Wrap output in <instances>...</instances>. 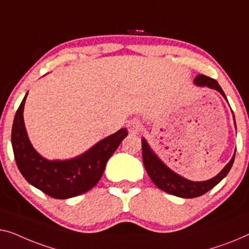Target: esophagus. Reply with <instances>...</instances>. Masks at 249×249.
Returning a JSON list of instances; mask_svg holds the SVG:
<instances>
[{
	"mask_svg": "<svg viewBox=\"0 0 249 249\" xmlns=\"http://www.w3.org/2000/svg\"><path fill=\"white\" fill-rule=\"evenodd\" d=\"M127 129L131 134H136V133H139L141 129H142V124H141V122L139 120L134 118V120L128 122Z\"/></svg>",
	"mask_w": 249,
	"mask_h": 249,
	"instance_id": "34e87169",
	"label": "esophagus"
}]
</instances>
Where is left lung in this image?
Listing matches in <instances>:
<instances>
[{
    "mask_svg": "<svg viewBox=\"0 0 249 249\" xmlns=\"http://www.w3.org/2000/svg\"><path fill=\"white\" fill-rule=\"evenodd\" d=\"M195 84L196 86H207L211 89H216L217 91H219L224 96L226 101H227L224 90L219 86V84L214 79H213V78L207 77L205 75H198L195 78ZM142 157L144 166H145V170L148 177H150V179L152 180V182L157 185L159 189L166 192V194L180 196V198H196V196L205 195L206 192L211 190L214 185H217L227 176L228 172L231 171L233 161H235V153H233L231 160L229 161V163H227V165L216 177L210 180L196 182V181L185 179V178L173 172L171 169H169L158 158V155L152 151V148L147 144L145 139H142Z\"/></svg>",
    "mask_w": 249,
    "mask_h": 249,
    "instance_id": "8db88e82",
    "label": "left lung"
}]
</instances>
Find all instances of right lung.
I'll return each instance as SVG.
<instances>
[{
  "label": "right lung",
  "mask_w": 249,
  "mask_h": 249,
  "mask_svg": "<svg viewBox=\"0 0 249 249\" xmlns=\"http://www.w3.org/2000/svg\"><path fill=\"white\" fill-rule=\"evenodd\" d=\"M28 92L16 113L12 126V147L17 165L30 184L54 199H68L94 188L105 170L106 163L127 136L122 128L99 141L79 157L70 160H47L30 143L24 126L23 109Z\"/></svg>",
  "instance_id": "1"
}]
</instances>
